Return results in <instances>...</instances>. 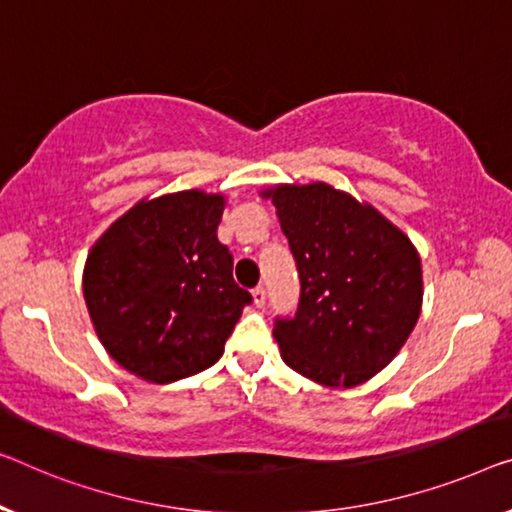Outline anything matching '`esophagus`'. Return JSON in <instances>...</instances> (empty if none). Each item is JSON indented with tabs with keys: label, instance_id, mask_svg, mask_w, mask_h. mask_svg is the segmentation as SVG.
I'll return each mask as SVG.
<instances>
[{
	"label": "esophagus",
	"instance_id": "esophagus-1",
	"mask_svg": "<svg viewBox=\"0 0 512 512\" xmlns=\"http://www.w3.org/2000/svg\"><path fill=\"white\" fill-rule=\"evenodd\" d=\"M253 301H255V305H259V308L266 303V289L262 285L253 289Z\"/></svg>",
	"mask_w": 512,
	"mask_h": 512
}]
</instances>
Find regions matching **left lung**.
I'll list each match as a JSON object with an SVG mask.
<instances>
[{"instance_id":"1","label":"left lung","mask_w":512,"mask_h":512,"mask_svg":"<svg viewBox=\"0 0 512 512\" xmlns=\"http://www.w3.org/2000/svg\"><path fill=\"white\" fill-rule=\"evenodd\" d=\"M262 195L278 211L301 280L294 317L273 324L282 361L331 388L363 384L398 356L421 315L414 243L329 183H280Z\"/></svg>"}]
</instances>
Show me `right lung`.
<instances>
[{
	"label": "right lung",
	"mask_w": 512,
	"mask_h": 512,
	"mask_svg": "<svg viewBox=\"0 0 512 512\" xmlns=\"http://www.w3.org/2000/svg\"><path fill=\"white\" fill-rule=\"evenodd\" d=\"M225 197L137 202L94 243L82 276L98 340L135 377L170 384L211 368L253 296L218 241Z\"/></svg>",
	"instance_id": "1"
}]
</instances>
